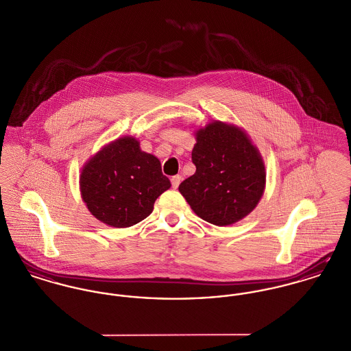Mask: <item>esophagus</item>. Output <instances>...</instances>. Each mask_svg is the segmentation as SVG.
Instances as JSON below:
<instances>
[{
	"instance_id": "obj_1",
	"label": "esophagus",
	"mask_w": 351,
	"mask_h": 351,
	"mask_svg": "<svg viewBox=\"0 0 351 351\" xmlns=\"http://www.w3.org/2000/svg\"><path fill=\"white\" fill-rule=\"evenodd\" d=\"M180 182H182V176H180V175H175V176H172V179H171L172 189H178V187H179V184H180Z\"/></svg>"
}]
</instances>
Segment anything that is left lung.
Here are the masks:
<instances>
[{
  "mask_svg": "<svg viewBox=\"0 0 351 351\" xmlns=\"http://www.w3.org/2000/svg\"><path fill=\"white\" fill-rule=\"evenodd\" d=\"M192 162L196 172L179 191L203 220L228 226L259 203L266 184L265 164L242 130L220 121L199 130Z\"/></svg>",
  "mask_w": 351,
  "mask_h": 351,
  "instance_id": "left-lung-1",
  "label": "left lung"
}]
</instances>
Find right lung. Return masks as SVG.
Segmentation results:
<instances>
[{
    "label": "right lung",
    "mask_w": 351,
    "mask_h": 351,
    "mask_svg": "<svg viewBox=\"0 0 351 351\" xmlns=\"http://www.w3.org/2000/svg\"><path fill=\"white\" fill-rule=\"evenodd\" d=\"M171 183L158 158L140 149L134 137H121L97 152L81 171L82 200L90 214L116 227H131L154 211Z\"/></svg>",
    "instance_id": "obj_1"
}]
</instances>
